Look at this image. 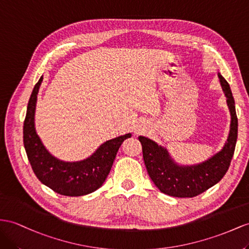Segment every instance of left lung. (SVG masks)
<instances>
[{"label": "left lung", "instance_id": "obj_1", "mask_svg": "<svg viewBox=\"0 0 249 249\" xmlns=\"http://www.w3.org/2000/svg\"><path fill=\"white\" fill-rule=\"evenodd\" d=\"M218 75L231 114L227 142L218 154L203 163L182 166L171 159L168 151L162 146L148 138L139 137V141L142 144L145 166L150 179L165 195L177 197L196 196L215 185L227 173L237 143L238 118L231 87L220 73Z\"/></svg>", "mask_w": 249, "mask_h": 249}]
</instances>
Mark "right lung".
<instances>
[{
    "mask_svg": "<svg viewBox=\"0 0 249 249\" xmlns=\"http://www.w3.org/2000/svg\"><path fill=\"white\" fill-rule=\"evenodd\" d=\"M43 81L36 83L27 106L23 127V141L35 175L44 185L62 196H80L93 193L105 182L124 140L130 133L106 141L94 154L83 161L64 162L54 158L44 147L35 128L36 95Z\"/></svg>",
    "mask_w": 249,
    "mask_h": 249,
    "instance_id": "1",
    "label": "right lung"
}]
</instances>
